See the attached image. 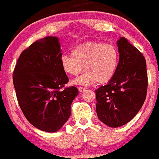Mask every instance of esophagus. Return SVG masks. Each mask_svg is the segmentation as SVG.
I'll list each match as a JSON object with an SVG mask.
<instances>
[{"label": "esophagus", "instance_id": "obj_1", "mask_svg": "<svg viewBox=\"0 0 159 159\" xmlns=\"http://www.w3.org/2000/svg\"><path fill=\"white\" fill-rule=\"evenodd\" d=\"M87 89V87H78V89H79V91L81 92V93H82V92H84Z\"/></svg>", "mask_w": 159, "mask_h": 159}]
</instances>
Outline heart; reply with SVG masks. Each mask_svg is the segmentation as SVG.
Here are the masks:
<instances>
[{
    "label": "heart",
    "instance_id": "b5f03b06",
    "mask_svg": "<svg viewBox=\"0 0 159 159\" xmlns=\"http://www.w3.org/2000/svg\"><path fill=\"white\" fill-rule=\"evenodd\" d=\"M118 60L119 53L115 46L87 41L74 47L71 55H63L61 65L65 73L70 76L78 75L84 67L85 72L75 80L74 84L89 85L97 81H110L117 70Z\"/></svg>",
    "mask_w": 159,
    "mask_h": 159
}]
</instances>
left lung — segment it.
<instances>
[{
  "label": "left lung",
  "mask_w": 159,
  "mask_h": 159,
  "mask_svg": "<svg viewBox=\"0 0 159 159\" xmlns=\"http://www.w3.org/2000/svg\"><path fill=\"white\" fill-rule=\"evenodd\" d=\"M119 62L112 79L95 90L96 112L100 121L118 127L131 121L147 96L148 78L144 57L125 38L117 42Z\"/></svg>",
  "instance_id": "1"
}]
</instances>
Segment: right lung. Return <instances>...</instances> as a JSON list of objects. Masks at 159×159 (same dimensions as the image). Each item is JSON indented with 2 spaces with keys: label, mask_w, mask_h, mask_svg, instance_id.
<instances>
[{
  "label": "right lung",
  "mask_w": 159,
  "mask_h": 159,
  "mask_svg": "<svg viewBox=\"0 0 159 159\" xmlns=\"http://www.w3.org/2000/svg\"><path fill=\"white\" fill-rule=\"evenodd\" d=\"M58 38L47 37L22 52L13 72L18 102L26 119L41 130L54 133L66 123L78 94L62 70Z\"/></svg>",
  "instance_id": "add662e5"
}]
</instances>
